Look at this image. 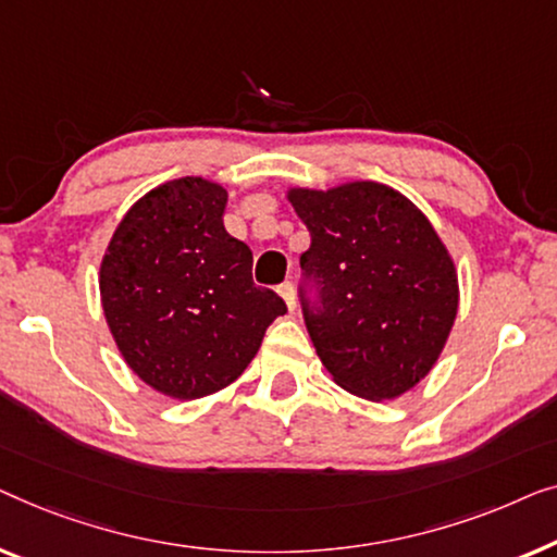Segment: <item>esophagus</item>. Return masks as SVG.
<instances>
[{"label":"esophagus","mask_w":557,"mask_h":557,"mask_svg":"<svg viewBox=\"0 0 557 557\" xmlns=\"http://www.w3.org/2000/svg\"><path fill=\"white\" fill-rule=\"evenodd\" d=\"M277 293L282 295V300L287 302V308L295 310V287H293V282H282V285L277 287Z\"/></svg>","instance_id":"obj_1"}]
</instances>
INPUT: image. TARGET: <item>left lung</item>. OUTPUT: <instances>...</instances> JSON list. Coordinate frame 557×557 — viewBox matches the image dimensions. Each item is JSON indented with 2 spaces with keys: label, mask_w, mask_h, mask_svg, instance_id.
I'll return each instance as SVG.
<instances>
[{
  "label": "left lung",
  "mask_w": 557,
  "mask_h": 557,
  "mask_svg": "<svg viewBox=\"0 0 557 557\" xmlns=\"http://www.w3.org/2000/svg\"><path fill=\"white\" fill-rule=\"evenodd\" d=\"M310 232L297 297L333 381L371 401L432 371L457 318L454 262L429 219L375 182L287 194Z\"/></svg>",
  "instance_id": "obj_1"
}]
</instances>
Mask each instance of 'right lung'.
I'll list each match as a JSON object with an SVG mask.
<instances>
[{
    "instance_id": "right-lung-1",
    "label": "right lung",
    "mask_w": 557,
    "mask_h": 557,
    "mask_svg": "<svg viewBox=\"0 0 557 557\" xmlns=\"http://www.w3.org/2000/svg\"><path fill=\"white\" fill-rule=\"evenodd\" d=\"M226 191L197 176L156 186L115 230L100 297L125 363L171 398L237 381L287 305L252 282V249L224 230Z\"/></svg>"
}]
</instances>
